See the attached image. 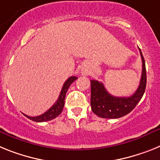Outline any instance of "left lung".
Returning <instances> with one entry per match:
<instances>
[{"instance_id": "left-lung-1", "label": "left lung", "mask_w": 160, "mask_h": 160, "mask_svg": "<svg viewBox=\"0 0 160 160\" xmlns=\"http://www.w3.org/2000/svg\"><path fill=\"white\" fill-rule=\"evenodd\" d=\"M142 62L141 80L138 89L129 97H118L112 96L106 91L104 84L95 80L91 81L92 110L102 118H118L130 113L142 99L147 85V72L145 60L138 48Z\"/></svg>"}]
</instances>
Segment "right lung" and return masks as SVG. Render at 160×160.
Returning a JSON list of instances; mask_svg holds the SVG:
<instances>
[{"mask_svg":"<svg viewBox=\"0 0 160 160\" xmlns=\"http://www.w3.org/2000/svg\"><path fill=\"white\" fill-rule=\"evenodd\" d=\"M76 79H77L76 76H71V77H69V78L65 81L58 100H57L56 102H55V103L54 104L47 112H45V113H42V114L39 115V116L36 117H30L28 116V115L24 114V113H23V114H24L26 118H28L29 119H30V120L37 122H47V121H51L52 120V119L55 118L56 117H58L61 113H62L63 106H64V99L65 96H66L67 93V91H68V88L70 87L71 84H72Z\"/></svg>","mask_w":160,"mask_h":160,"instance_id":"right-lung-1","label":"right lung"}]
</instances>
